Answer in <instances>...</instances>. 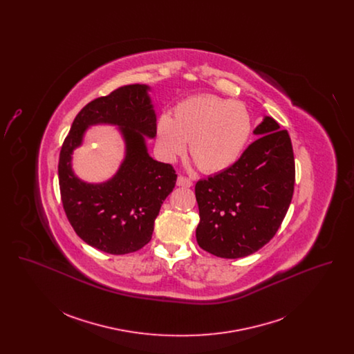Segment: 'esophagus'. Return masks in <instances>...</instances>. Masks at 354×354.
I'll return each instance as SVG.
<instances>
[{
    "label": "esophagus",
    "instance_id": "1",
    "mask_svg": "<svg viewBox=\"0 0 354 354\" xmlns=\"http://www.w3.org/2000/svg\"><path fill=\"white\" fill-rule=\"evenodd\" d=\"M176 185H179V187H191V185H192V182H191L189 179L185 178V176H178V179H176Z\"/></svg>",
    "mask_w": 354,
    "mask_h": 354
}]
</instances>
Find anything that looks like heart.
<instances>
[{
  "label": "heart",
  "mask_w": 354,
  "mask_h": 354,
  "mask_svg": "<svg viewBox=\"0 0 354 354\" xmlns=\"http://www.w3.org/2000/svg\"><path fill=\"white\" fill-rule=\"evenodd\" d=\"M252 133V119L244 104L215 95H199L180 102L172 119L162 115L156 120L155 135L160 155L174 162L185 151L205 172L231 167Z\"/></svg>",
  "instance_id": "obj_1"
}]
</instances>
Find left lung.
I'll return each instance as SVG.
<instances>
[{"label":"left lung","mask_w":354,"mask_h":354,"mask_svg":"<svg viewBox=\"0 0 354 354\" xmlns=\"http://www.w3.org/2000/svg\"><path fill=\"white\" fill-rule=\"evenodd\" d=\"M257 139L231 167L195 185L204 251L239 259L264 247L277 232L293 196L295 158L286 130L264 117Z\"/></svg>","instance_id":"8db88e82"}]
</instances>
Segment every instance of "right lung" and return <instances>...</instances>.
Wrapping results in <instances>:
<instances>
[{
    "label": "right lung",
    "instance_id": "obj_1",
    "mask_svg": "<svg viewBox=\"0 0 354 354\" xmlns=\"http://www.w3.org/2000/svg\"><path fill=\"white\" fill-rule=\"evenodd\" d=\"M151 87L127 84L87 103L74 119L59 153L58 178L70 224L84 243L111 254L135 252L151 240L153 221L172 192L176 174L149 153L156 113ZM115 125L125 143L118 172L101 184L82 181L72 169V153L93 125Z\"/></svg>",
    "mask_w": 354,
    "mask_h": 354
}]
</instances>
